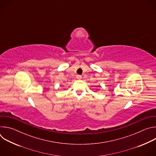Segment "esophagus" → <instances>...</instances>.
Returning <instances> with one entry per match:
<instances>
[{
	"label": "esophagus",
	"mask_w": 156,
	"mask_h": 156,
	"mask_svg": "<svg viewBox=\"0 0 156 156\" xmlns=\"http://www.w3.org/2000/svg\"><path fill=\"white\" fill-rule=\"evenodd\" d=\"M81 75H77V78L78 79H81Z\"/></svg>",
	"instance_id": "obj_1"
}]
</instances>
